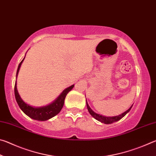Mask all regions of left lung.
Returning <instances> with one entry per match:
<instances>
[{"label":"left lung","mask_w":156,"mask_h":156,"mask_svg":"<svg viewBox=\"0 0 156 156\" xmlns=\"http://www.w3.org/2000/svg\"><path fill=\"white\" fill-rule=\"evenodd\" d=\"M86 103H87V109L89 111V112L91 115V116H93V117L96 120H98V121H100V122H101L104 123V124H112L113 122H117V121L120 120L121 118H122L124 116H125L126 114V113H127L129 112V111L131 110L132 106H133V105H132V106L130 108H129V109L127 111H126L125 112H124L121 115H117V116H113V117H107V116H104V115L98 114V113L93 112V111L91 110V108L89 107V105L87 104V100H86Z\"/></svg>","instance_id":"1"}]
</instances>
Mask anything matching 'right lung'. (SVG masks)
I'll use <instances>...</instances> for the list:
<instances>
[{
  "label": "right lung",
  "instance_id": "1",
  "mask_svg": "<svg viewBox=\"0 0 156 156\" xmlns=\"http://www.w3.org/2000/svg\"><path fill=\"white\" fill-rule=\"evenodd\" d=\"M24 59L25 58L23 59L22 61L20 62L19 65H18L16 73V77L18 71H19V69L20 67V65L22 64V62ZM73 87H74V85H72L70 86L69 87L65 89V90L62 91V93L60 95V96L53 103L47 105V106L42 107H33L31 106H30V105H28L27 104H26L25 102H23V100L21 99V98L20 97L19 94H18V92L17 91L16 82L15 83L14 86V94L18 106H19L20 109L22 110L26 115H28L29 117L32 118L34 120L45 121L53 118L54 116L56 115L58 113L61 111L63 105H64V102L66 96H67V94L69 92L72 90Z\"/></svg>",
  "mask_w": 156,
  "mask_h": 156
}]
</instances>
